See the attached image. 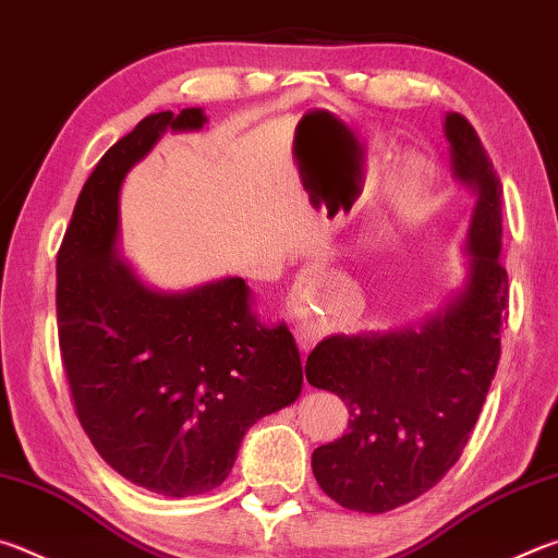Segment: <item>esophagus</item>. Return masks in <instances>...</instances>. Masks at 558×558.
Here are the masks:
<instances>
[{"instance_id": "1", "label": "esophagus", "mask_w": 558, "mask_h": 558, "mask_svg": "<svg viewBox=\"0 0 558 558\" xmlns=\"http://www.w3.org/2000/svg\"><path fill=\"white\" fill-rule=\"evenodd\" d=\"M319 335H323V332H319V327H317L315 323H307V319H305V323H300V327H298V339H300V347L305 349V352H307L310 347H313V344L317 342Z\"/></svg>"}]
</instances>
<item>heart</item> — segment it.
I'll return each instance as SVG.
<instances>
[{"label": "heart", "mask_w": 558, "mask_h": 558, "mask_svg": "<svg viewBox=\"0 0 558 558\" xmlns=\"http://www.w3.org/2000/svg\"><path fill=\"white\" fill-rule=\"evenodd\" d=\"M423 177H426V165L423 162H411L409 167H405L401 184L396 186V192H393V209L396 211H405V206H409V202L413 199L415 189H418V184L423 182ZM384 239H386V229H379V233H376V241H384Z\"/></svg>", "instance_id": "1"}]
</instances>
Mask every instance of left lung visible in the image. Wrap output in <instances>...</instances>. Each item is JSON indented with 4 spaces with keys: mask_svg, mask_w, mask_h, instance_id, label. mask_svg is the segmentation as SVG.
<instances>
[{
    "mask_svg": "<svg viewBox=\"0 0 558 558\" xmlns=\"http://www.w3.org/2000/svg\"><path fill=\"white\" fill-rule=\"evenodd\" d=\"M456 182L472 204L465 272L421 323L389 332L329 335L307 356V381L337 393L349 430L313 452L319 487L347 509L381 514L413 502L456 465L499 362L507 317L502 184L475 128L446 112Z\"/></svg>",
    "mask_w": 558,
    "mask_h": 558,
    "instance_id": "left-lung-1",
    "label": "left lung"
}]
</instances>
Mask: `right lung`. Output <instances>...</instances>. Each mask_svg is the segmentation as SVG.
<instances>
[{"mask_svg":"<svg viewBox=\"0 0 558 558\" xmlns=\"http://www.w3.org/2000/svg\"><path fill=\"white\" fill-rule=\"evenodd\" d=\"M204 125L202 108L140 120L83 184L56 260L59 342L81 426L112 470L165 497L219 487L253 423L302 391L295 337L286 323H260L243 278L157 290L120 253L130 169L165 132Z\"/></svg>","mask_w":558,"mask_h":558,"instance_id":"obj_1","label":"right lung"}]
</instances>
